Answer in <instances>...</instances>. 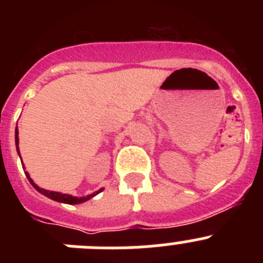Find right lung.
<instances>
[{
  "mask_svg": "<svg viewBox=\"0 0 263 263\" xmlns=\"http://www.w3.org/2000/svg\"><path fill=\"white\" fill-rule=\"evenodd\" d=\"M15 145H17V152H18V154H20V148H18V129H17V127H15ZM26 176H27V179H29V182L31 183L32 187L35 188L36 191H39V192H41V194L45 195V196L50 197V199H52V200L60 201V203H66V204H79V203H84V201L89 200L90 197H93L95 195L100 194V192L103 191V190H100V191L96 192V194L88 195V196H84V197H76V196H72V195H66V194H60V192L47 191V190H43V188H39L38 185L35 184V183L32 182L31 178H30L29 174H27V173H26Z\"/></svg>",
  "mask_w": 263,
  "mask_h": 263,
  "instance_id": "obj_1",
  "label": "right lung"
}]
</instances>
